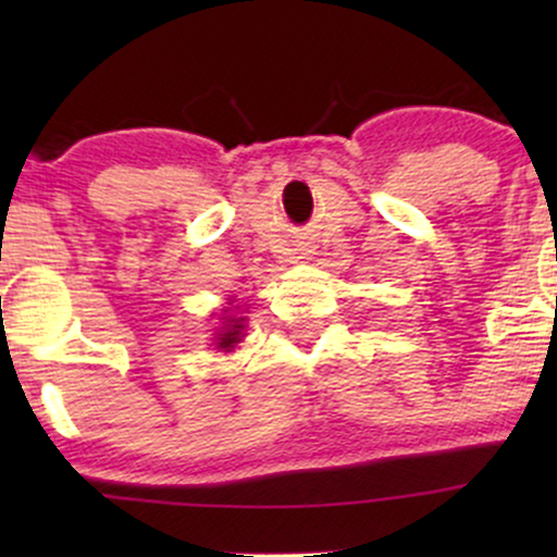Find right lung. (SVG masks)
<instances>
[{"mask_svg": "<svg viewBox=\"0 0 557 557\" xmlns=\"http://www.w3.org/2000/svg\"><path fill=\"white\" fill-rule=\"evenodd\" d=\"M243 330H246V317H227L225 324H222V330L216 332V348L220 350H233L235 345L240 343L243 337Z\"/></svg>", "mask_w": 557, "mask_h": 557, "instance_id": "obj_1", "label": "right lung"}]
</instances>
